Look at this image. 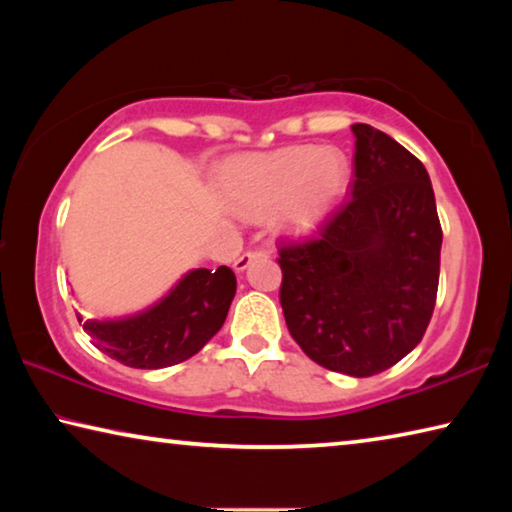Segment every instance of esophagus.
I'll list each match as a JSON object with an SVG mask.
<instances>
[{"label":"esophagus","instance_id":"34e87169","mask_svg":"<svg viewBox=\"0 0 512 512\" xmlns=\"http://www.w3.org/2000/svg\"><path fill=\"white\" fill-rule=\"evenodd\" d=\"M268 250L257 248V250H246L244 255L235 259V271H246V268L255 262V259H266Z\"/></svg>","mask_w":512,"mask_h":512}]
</instances>
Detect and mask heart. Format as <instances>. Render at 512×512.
<instances>
[{
	"mask_svg": "<svg viewBox=\"0 0 512 512\" xmlns=\"http://www.w3.org/2000/svg\"><path fill=\"white\" fill-rule=\"evenodd\" d=\"M350 162L339 149L302 144L232 162L225 194L244 214L277 210V225L291 235L316 230L345 194Z\"/></svg>",
	"mask_w": 512,
	"mask_h": 512,
	"instance_id": "heart-1",
	"label": "heart"
}]
</instances>
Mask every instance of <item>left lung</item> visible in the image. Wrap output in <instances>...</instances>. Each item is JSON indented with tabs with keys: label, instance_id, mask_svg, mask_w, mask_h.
I'll list each match as a JSON object with an SVG mask.
<instances>
[{
	"label": "left lung",
	"instance_id": "obj_1",
	"mask_svg": "<svg viewBox=\"0 0 512 512\" xmlns=\"http://www.w3.org/2000/svg\"><path fill=\"white\" fill-rule=\"evenodd\" d=\"M352 133V196L314 237L280 241V305L311 361L372 377L404 359L427 332L443 228L424 164L368 124H354Z\"/></svg>",
	"mask_w": 512,
	"mask_h": 512
}]
</instances>
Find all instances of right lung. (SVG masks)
Segmentation results:
<instances>
[{"label": "right lung", "instance_id": "right-lung-1", "mask_svg": "<svg viewBox=\"0 0 512 512\" xmlns=\"http://www.w3.org/2000/svg\"><path fill=\"white\" fill-rule=\"evenodd\" d=\"M237 291L232 268L189 271L160 302L142 314L117 320H83L94 348L124 366L158 370L176 366L219 332Z\"/></svg>", "mask_w": 512, "mask_h": 512}]
</instances>
